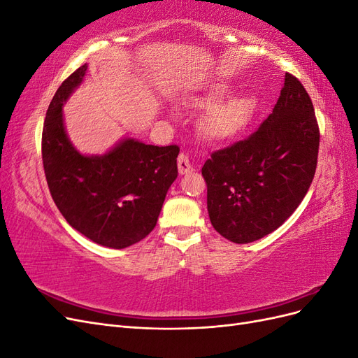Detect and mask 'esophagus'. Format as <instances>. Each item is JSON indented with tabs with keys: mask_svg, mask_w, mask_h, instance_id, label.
Masks as SVG:
<instances>
[{
	"mask_svg": "<svg viewBox=\"0 0 358 358\" xmlns=\"http://www.w3.org/2000/svg\"><path fill=\"white\" fill-rule=\"evenodd\" d=\"M178 167H179V173L180 175H187V173L192 171V166L189 162V158L185 154H180L178 158Z\"/></svg>",
	"mask_w": 358,
	"mask_h": 358,
	"instance_id": "esophagus-1",
	"label": "esophagus"
}]
</instances>
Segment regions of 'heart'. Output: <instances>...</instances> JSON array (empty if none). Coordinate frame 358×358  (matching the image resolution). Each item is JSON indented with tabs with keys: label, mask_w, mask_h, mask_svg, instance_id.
<instances>
[{
	"label": "heart",
	"mask_w": 358,
	"mask_h": 358,
	"mask_svg": "<svg viewBox=\"0 0 358 358\" xmlns=\"http://www.w3.org/2000/svg\"><path fill=\"white\" fill-rule=\"evenodd\" d=\"M230 92L229 86L221 85L197 100L201 107H215L204 122L206 131L213 138L229 140L237 137L245 131L255 116L257 101L251 95H236L222 103Z\"/></svg>",
	"instance_id": "1"
}]
</instances>
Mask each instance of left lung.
<instances>
[{
    "mask_svg": "<svg viewBox=\"0 0 358 358\" xmlns=\"http://www.w3.org/2000/svg\"><path fill=\"white\" fill-rule=\"evenodd\" d=\"M320 129L303 85L285 73L273 112L254 134L204 162L213 229L234 243L275 231L305 199L317 169Z\"/></svg>",
    "mask_w": 358,
    "mask_h": 358,
    "instance_id": "left-lung-1",
    "label": "left lung"
}]
</instances>
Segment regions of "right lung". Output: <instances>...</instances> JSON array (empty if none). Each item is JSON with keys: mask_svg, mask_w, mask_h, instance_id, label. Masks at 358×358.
Returning <instances> with one entry per match:
<instances>
[{"mask_svg": "<svg viewBox=\"0 0 358 358\" xmlns=\"http://www.w3.org/2000/svg\"><path fill=\"white\" fill-rule=\"evenodd\" d=\"M88 64L62 82L49 104L41 136L43 167L57 208L90 241L122 249L154 230L178 178L179 148L125 137L101 155L74 148L62 107L82 85Z\"/></svg>", "mask_w": 358, "mask_h": 358, "instance_id": "obj_1", "label": "right lung"}]
</instances>
